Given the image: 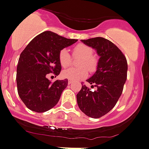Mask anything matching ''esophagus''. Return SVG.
I'll use <instances>...</instances> for the list:
<instances>
[{"mask_svg": "<svg viewBox=\"0 0 149 149\" xmlns=\"http://www.w3.org/2000/svg\"><path fill=\"white\" fill-rule=\"evenodd\" d=\"M72 82H73V81H72V80H69V81H68V83L70 84H70L72 83Z\"/></svg>", "mask_w": 149, "mask_h": 149, "instance_id": "1", "label": "esophagus"}]
</instances>
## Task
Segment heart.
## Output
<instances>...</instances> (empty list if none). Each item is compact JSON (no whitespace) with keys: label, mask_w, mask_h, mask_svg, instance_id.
<instances>
[{"label":"heart","mask_w":149,"mask_h":149,"mask_svg":"<svg viewBox=\"0 0 149 149\" xmlns=\"http://www.w3.org/2000/svg\"><path fill=\"white\" fill-rule=\"evenodd\" d=\"M93 54V49L88 45L82 43L76 45L73 48V56L79 57L78 69L70 68L64 70L61 75L65 79L70 80H79L86 77L88 69L90 72H94L98 66V60ZM58 61L62 67H67L71 62V56L66 48L61 50L58 54Z\"/></svg>","instance_id":"obj_1"}]
</instances>
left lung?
I'll list each match as a JSON object with an SVG mask.
<instances>
[{
  "label": "left lung",
  "mask_w": 149,
  "mask_h": 149,
  "mask_svg": "<svg viewBox=\"0 0 149 149\" xmlns=\"http://www.w3.org/2000/svg\"><path fill=\"white\" fill-rule=\"evenodd\" d=\"M96 51L100 56L95 72L77 94L79 109L92 118H99L111 111L120 98L127 79V62L124 54L113 42L104 38L81 40Z\"/></svg>",
  "instance_id": "obj_1"
}]
</instances>
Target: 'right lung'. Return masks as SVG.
<instances>
[{
  "mask_svg": "<svg viewBox=\"0 0 149 149\" xmlns=\"http://www.w3.org/2000/svg\"><path fill=\"white\" fill-rule=\"evenodd\" d=\"M77 41L45 31L32 39L20 54L17 70V91L29 109L45 112L58 102L68 79L51 82L47 77L49 73L59 74L60 51Z\"/></svg>",
  "mask_w": 149,
  "mask_h": 149,
  "instance_id": "right-lung-1",
  "label": "right lung"
}]
</instances>
